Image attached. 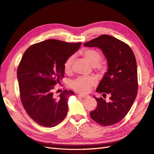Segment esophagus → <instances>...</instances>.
Wrapping results in <instances>:
<instances>
[{"mask_svg":"<svg viewBox=\"0 0 154 154\" xmlns=\"http://www.w3.org/2000/svg\"><path fill=\"white\" fill-rule=\"evenodd\" d=\"M79 96L83 98V99H86V98H88L90 97L89 95H82V94H79Z\"/></svg>","mask_w":154,"mask_h":154,"instance_id":"1","label":"esophagus"}]
</instances>
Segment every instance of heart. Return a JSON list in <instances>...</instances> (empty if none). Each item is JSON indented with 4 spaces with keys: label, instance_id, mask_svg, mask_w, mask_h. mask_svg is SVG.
<instances>
[{
    "label": "heart",
    "instance_id": "heart-1",
    "mask_svg": "<svg viewBox=\"0 0 154 154\" xmlns=\"http://www.w3.org/2000/svg\"><path fill=\"white\" fill-rule=\"evenodd\" d=\"M84 58L93 66L102 67L99 65L101 62L102 55L100 53L94 49H86L81 53ZM74 56H70L64 63V70L66 72H70L72 70ZM96 79L94 77H80L72 82V87L73 90L82 94L88 93L91 88L96 84Z\"/></svg>",
    "mask_w": 154,
    "mask_h": 154
}]
</instances>
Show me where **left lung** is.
<instances>
[{"label":"left lung","mask_w":154,"mask_h":154,"mask_svg":"<svg viewBox=\"0 0 154 154\" xmlns=\"http://www.w3.org/2000/svg\"><path fill=\"white\" fill-rule=\"evenodd\" d=\"M84 46L102 50L108 68L96 91L111 95L108 103L94 96L97 106L90 112V117L102 126L116 124L130 111L137 94V69L134 52L127 44L108 35L92 39Z\"/></svg>","instance_id":"1"}]
</instances>
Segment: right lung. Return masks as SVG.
I'll return each instance as SVG.
<instances>
[{
  "label": "right lung",
  "instance_id": "right-lung-1",
  "mask_svg": "<svg viewBox=\"0 0 154 154\" xmlns=\"http://www.w3.org/2000/svg\"><path fill=\"white\" fill-rule=\"evenodd\" d=\"M81 44L49 39L24 52L17 69L20 100L28 116L39 125L55 126L66 116L68 97L74 92L64 90L55 98L53 90L64 77L66 60Z\"/></svg>",
  "mask_w": 154,
  "mask_h": 154
}]
</instances>
